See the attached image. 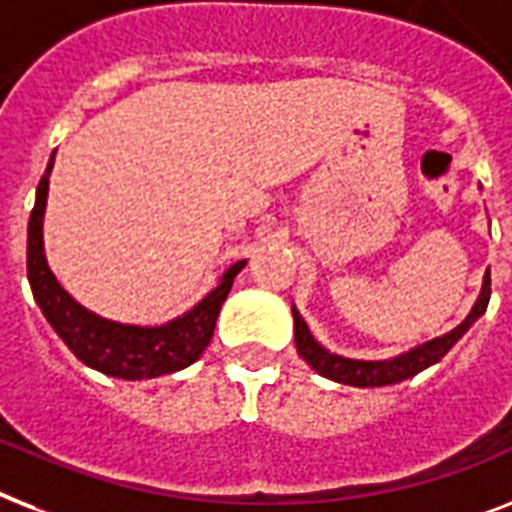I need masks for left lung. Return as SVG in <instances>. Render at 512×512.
<instances>
[{
  "mask_svg": "<svg viewBox=\"0 0 512 512\" xmlns=\"http://www.w3.org/2000/svg\"><path fill=\"white\" fill-rule=\"evenodd\" d=\"M489 294H492V278H489V270L484 276V289H481L479 302L473 305L471 315L460 323L458 328H452L450 334L439 336L434 342L423 344V347H415L407 355L394 357V360H378V363H365V360H347V357L331 355L315 342L310 331H307V323L302 321V315L292 307L294 315V344H297V352L302 355L307 365H313L315 371L321 376L331 378V381H339V384H350V386H386V384H397V381H405V378L421 373L423 368L439 363L450 347L458 342L460 336L471 328V323L479 318L481 313L489 305Z\"/></svg>",
  "mask_w": 512,
  "mask_h": 512,
  "instance_id": "1",
  "label": "left lung"
}]
</instances>
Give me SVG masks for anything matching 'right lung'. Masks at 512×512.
<instances>
[{"instance_id":"add662e5","label":"right lung","mask_w":512,"mask_h":512,"mask_svg":"<svg viewBox=\"0 0 512 512\" xmlns=\"http://www.w3.org/2000/svg\"><path fill=\"white\" fill-rule=\"evenodd\" d=\"M54 157L49 160L47 173L41 176L36 189V205L28 220V281H31L33 299L39 302L41 313L49 326L57 331L68 350L99 373L126 381H141V378L165 376V373L181 371L199 355L213 339L215 321H218L220 305L226 302L234 276L244 268L247 260H239L226 270L218 289L207 294L194 310L170 321L168 326L141 328L112 323L89 313L76 299L70 297L44 260V244H41V220L47 207L49 170Z\"/></svg>"}]
</instances>
